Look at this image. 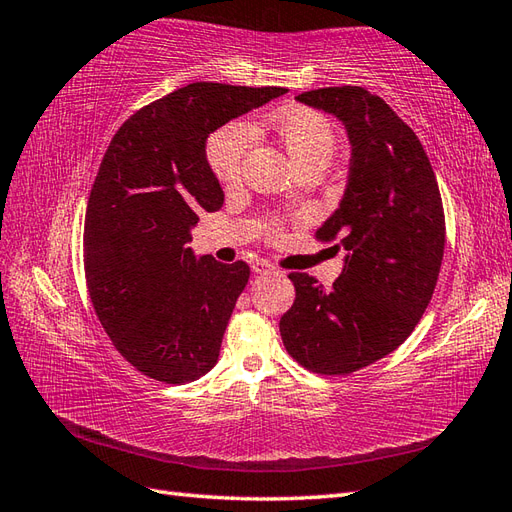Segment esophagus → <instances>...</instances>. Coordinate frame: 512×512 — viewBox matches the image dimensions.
<instances>
[{
    "label": "esophagus",
    "mask_w": 512,
    "mask_h": 512,
    "mask_svg": "<svg viewBox=\"0 0 512 512\" xmlns=\"http://www.w3.org/2000/svg\"><path fill=\"white\" fill-rule=\"evenodd\" d=\"M253 270L257 275H277L279 273V270L270 262H266V259H257V262H253Z\"/></svg>",
    "instance_id": "esophagus-1"
}]
</instances>
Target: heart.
I'll use <instances>...</instances> for the list:
<instances>
[{
  "label": "heart",
  "instance_id": "1",
  "mask_svg": "<svg viewBox=\"0 0 512 512\" xmlns=\"http://www.w3.org/2000/svg\"><path fill=\"white\" fill-rule=\"evenodd\" d=\"M270 127L275 129L281 145L286 147L288 156L297 167L323 162L325 167L336 154V132L332 123L323 114L303 107L281 110L270 118ZM253 127L244 121H233L209 138L206 143V162L213 171L217 182L224 187H233L242 180L244 160L253 147ZM270 233H277L273 228Z\"/></svg>",
  "mask_w": 512,
  "mask_h": 512
}]
</instances>
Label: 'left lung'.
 Returning a JSON list of instances; mask_svg holds the SVG:
<instances>
[{
    "instance_id": "obj_1",
    "label": "left lung",
    "mask_w": 512,
    "mask_h": 512,
    "mask_svg": "<svg viewBox=\"0 0 512 512\" xmlns=\"http://www.w3.org/2000/svg\"><path fill=\"white\" fill-rule=\"evenodd\" d=\"M297 101L341 118L352 143L341 206L314 237L345 248L332 288L290 273L295 303L281 317L288 354L314 374L347 376L405 343L438 284L444 209L418 136L380 99L356 85L319 88Z\"/></svg>"
}]
</instances>
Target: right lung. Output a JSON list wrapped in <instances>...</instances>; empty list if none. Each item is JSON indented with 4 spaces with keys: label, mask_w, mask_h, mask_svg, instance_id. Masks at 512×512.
Segmentation results:
<instances>
[{
    "label": "right lung",
    "mask_w": 512,
    "mask_h": 512,
    "mask_svg": "<svg viewBox=\"0 0 512 512\" xmlns=\"http://www.w3.org/2000/svg\"><path fill=\"white\" fill-rule=\"evenodd\" d=\"M284 92L191 83L129 116L107 147L85 211V281L112 345L140 374L182 385L217 363L250 268L195 259L187 246L198 213L224 204L206 138Z\"/></svg>",
    "instance_id": "right-lung-1"
}]
</instances>
